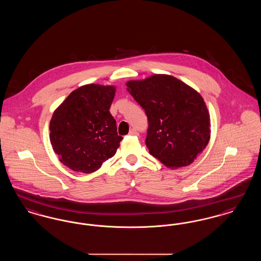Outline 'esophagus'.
Masks as SVG:
<instances>
[{
  "label": "esophagus",
  "mask_w": 261,
  "mask_h": 261,
  "mask_svg": "<svg viewBox=\"0 0 261 261\" xmlns=\"http://www.w3.org/2000/svg\"><path fill=\"white\" fill-rule=\"evenodd\" d=\"M129 135H130V136H138L139 133L137 132L136 129H131V130L129 131Z\"/></svg>",
  "instance_id": "obj_1"
}]
</instances>
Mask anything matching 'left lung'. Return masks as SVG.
Returning a JSON list of instances; mask_svg holds the SVG:
<instances>
[{
    "label": "left lung",
    "mask_w": 261,
    "mask_h": 261,
    "mask_svg": "<svg viewBox=\"0 0 261 261\" xmlns=\"http://www.w3.org/2000/svg\"><path fill=\"white\" fill-rule=\"evenodd\" d=\"M126 86L147 114L149 153L169 168L194 162L211 138L210 113L199 93L165 74L129 81Z\"/></svg>",
    "instance_id": "1"
}]
</instances>
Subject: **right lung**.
I'll return each instance as SVG.
<instances>
[{
  "label": "right lung",
  "mask_w": 261,
  "mask_h": 261,
  "mask_svg": "<svg viewBox=\"0 0 261 261\" xmlns=\"http://www.w3.org/2000/svg\"><path fill=\"white\" fill-rule=\"evenodd\" d=\"M113 86L89 84L74 90L55 111L50 144L60 161L73 171L92 173L112 158L122 137L110 109Z\"/></svg>",
  "instance_id": "right-lung-1"
}]
</instances>
